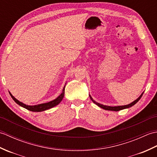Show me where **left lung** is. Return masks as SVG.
Wrapping results in <instances>:
<instances>
[{"label":"left lung","mask_w":157,"mask_h":157,"mask_svg":"<svg viewBox=\"0 0 157 157\" xmlns=\"http://www.w3.org/2000/svg\"><path fill=\"white\" fill-rule=\"evenodd\" d=\"M143 94H144V92H143L141 95L139 96V97L135 100L134 101H133L132 102L130 103V104L129 105H123V106H106V105H102V104H100V103L96 102L94 99H93L92 98V96H90V94H89L90 96V99L92 100V101L94 103V104H96L97 106H100V107L105 109V110H107V111H121V110H123V109H128V108H129V107H132V106H134L135 104H136L138 101L141 98V97L142 96Z\"/></svg>","instance_id":"8db88e82"}]
</instances>
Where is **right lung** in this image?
Segmentation results:
<instances>
[{
    "label": "right lung",
    "instance_id": "add662e5",
    "mask_svg": "<svg viewBox=\"0 0 157 157\" xmlns=\"http://www.w3.org/2000/svg\"><path fill=\"white\" fill-rule=\"evenodd\" d=\"M66 85V84H65ZM65 85L64 86V88L63 89V91L61 92V94H60L57 98H55L53 100V101H51L50 102H46V103H42V104H39V105H27L24 104V103H23L21 102H20L19 101H18L17 99H16L14 96H13L11 94V92H9V94L11 95V98L13 99V101H14L17 104H18L19 106H22V107L25 108L26 109L29 110V111H33V112H41V111H46V110H48L51 109L52 107H54V106L58 105L60 102L62 101V100L64 97V94H65Z\"/></svg>",
    "mask_w": 157,
    "mask_h": 157
}]
</instances>
